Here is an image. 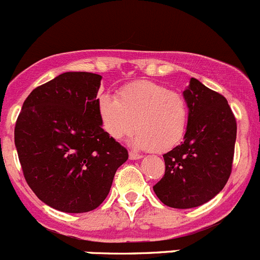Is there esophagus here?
I'll list each match as a JSON object with an SVG mask.
<instances>
[{
	"mask_svg": "<svg viewBox=\"0 0 260 260\" xmlns=\"http://www.w3.org/2000/svg\"><path fill=\"white\" fill-rule=\"evenodd\" d=\"M129 159L131 160H140V159H142V155L137 154V152H132V151H131L129 152Z\"/></svg>",
	"mask_w": 260,
	"mask_h": 260,
	"instance_id": "34e87169",
	"label": "esophagus"
}]
</instances>
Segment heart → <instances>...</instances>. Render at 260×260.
Returning a JSON list of instances; mask_svg holds the SVG:
<instances>
[{
	"instance_id": "obj_1",
	"label": "heart",
	"mask_w": 260,
	"mask_h": 260,
	"mask_svg": "<svg viewBox=\"0 0 260 260\" xmlns=\"http://www.w3.org/2000/svg\"><path fill=\"white\" fill-rule=\"evenodd\" d=\"M97 111L104 131L116 141L138 128L132 145L142 150H171L181 141L187 127L185 97L155 82L128 84L118 92V99L101 93Z\"/></svg>"
}]
</instances>
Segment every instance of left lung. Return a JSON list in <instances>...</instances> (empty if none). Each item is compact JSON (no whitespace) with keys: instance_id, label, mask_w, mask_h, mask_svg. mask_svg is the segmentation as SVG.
Here are the masks:
<instances>
[{"instance_id":"8db88e82","label":"left lung","mask_w":260,"mask_h":260,"mask_svg":"<svg viewBox=\"0 0 260 260\" xmlns=\"http://www.w3.org/2000/svg\"><path fill=\"white\" fill-rule=\"evenodd\" d=\"M183 97L188 109L183 142L163 155L166 173L154 186L159 200L176 209L200 207L223 190L231 174L237 132L222 94L191 78Z\"/></svg>"}]
</instances>
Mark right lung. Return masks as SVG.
Masks as SVG:
<instances>
[{
	"instance_id": "1",
	"label": "right lung",
	"mask_w": 260,
	"mask_h": 260,
	"mask_svg": "<svg viewBox=\"0 0 260 260\" xmlns=\"http://www.w3.org/2000/svg\"><path fill=\"white\" fill-rule=\"evenodd\" d=\"M101 79L93 73H62L30 92L16 120L15 146L26 183L60 212L96 209L128 159L101 125Z\"/></svg>"
}]
</instances>
